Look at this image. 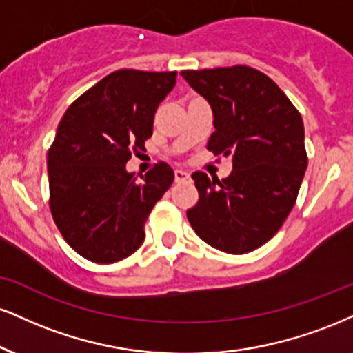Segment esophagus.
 Returning <instances> with one entry per match:
<instances>
[{"label": "esophagus", "instance_id": "1", "mask_svg": "<svg viewBox=\"0 0 353 353\" xmlns=\"http://www.w3.org/2000/svg\"><path fill=\"white\" fill-rule=\"evenodd\" d=\"M174 179H176V182H182V181H189L190 179V174L182 171V169H176L174 171Z\"/></svg>", "mask_w": 353, "mask_h": 353}]
</instances>
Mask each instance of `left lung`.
<instances>
[{
	"label": "left lung",
	"instance_id": "1",
	"mask_svg": "<svg viewBox=\"0 0 353 353\" xmlns=\"http://www.w3.org/2000/svg\"><path fill=\"white\" fill-rule=\"evenodd\" d=\"M181 75L214 112L207 150L233 156V171L222 181L192 174L199 201L188 219L214 248L250 253L273 239L298 199L307 168L303 118L268 75L248 65Z\"/></svg>",
	"mask_w": 353,
	"mask_h": 353
}]
</instances>
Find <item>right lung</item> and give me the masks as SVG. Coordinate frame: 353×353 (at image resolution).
<instances>
[{
  "label": "right lung",
  "instance_id": "add662e5",
  "mask_svg": "<svg viewBox=\"0 0 353 353\" xmlns=\"http://www.w3.org/2000/svg\"><path fill=\"white\" fill-rule=\"evenodd\" d=\"M176 77L177 72H112L59 123L48 152L49 205L63 240L80 256L110 265L144 241V223L171 188L174 171L161 161L138 181L126 163L151 138L156 110Z\"/></svg>",
  "mask_w": 353,
  "mask_h": 353
}]
</instances>
